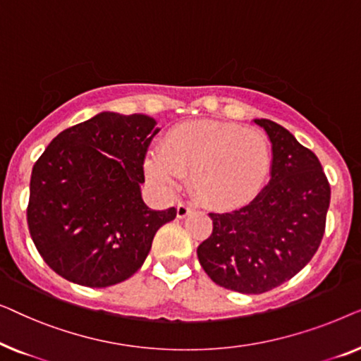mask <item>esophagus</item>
<instances>
[{
    "label": "esophagus",
    "instance_id": "1",
    "mask_svg": "<svg viewBox=\"0 0 361 361\" xmlns=\"http://www.w3.org/2000/svg\"><path fill=\"white\" fill-rule=\"evenodd\" d=\"M192 210H194V209H192L190 205H187V204H182V202H180V204L177 205V216H179V219H185V216L189 215Z\"/></svg>",
    "mask_w": 361,
    "mask_h": 361
}]
</instances>
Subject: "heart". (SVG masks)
Segmentation results:
<instances>
[{"mask_svg":"<svg viewBox=\"0 0 361 361\" xmlns=\"http://www.w3.org/2000/svg\"><path fill=\"white\" fill-rule=\"evenodd\" d=\"M273 154L268 137L231 121L199 120L172 126L162 149L147 154L146 171L166 190L190 176L197 200L215 210L243 207L263 190Z\"/></svg>","mask_w":361,"mask_h":361,"instance_id":"obj_1","label":"heart"}]
</instances>
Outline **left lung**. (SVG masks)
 Masks as SVG:
<instances>
[{"label":"left lung","instance_id":"1","mask_svg":"<svg viewBox=\"0 0 361 361\" xmlns=\"http://www.w3.org/2000/svg\"><path fill=\"white\" fill-rule=\"evenodd\" d=\"M273 145L271 180L253 202L209 214L212 235L197 248L215 284L261 294L294 278L324 238L330 184L317 156L271 120H255Z\"/></svg>","mask_w":361,"mask_h":361}]
</instances>
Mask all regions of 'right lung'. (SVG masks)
<instances>
[{
    "label": "right lung",
    "instance_id": "right-lung-1",
    "mask_svg": "<svg viewBox=\"0 0 361 361\" xmlns=\"http://www.w3.org/2000/svg\"><path fill=\"white\" fill-rule=\"evenodd\" d=\"M157 133L146 115L100 113L54 137L31 174L29 233L63 279L108 288L145 263L156 231L177 210L141 199L145 157Z\"/></svg>",
    "mask_w": 361,
    "mask_h": 361
}]
</instances>
